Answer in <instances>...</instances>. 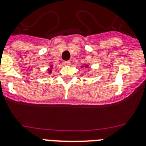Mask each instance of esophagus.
I'll list each match as a JSON object with an SVG mask.
<instances>
[{"label": "esophagus", "instance_id": "esophagus-1", "mask_svg": "<svg viewBox=\"0 0 146 146\" xmlns=\"http://www.w3.org/2000/svg\"><path fill=\"white\" fill-rule=\"evenodd\" d=\"M64 64L65 66H70V61H69V60H67V61H64Z\"/></svg>", "mask_w": 146, "mask_h": 146}]
</instances>
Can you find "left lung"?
Instances as JSON below:
<instances>
[{"label":"left lung","mask_w":146,"mask_h":146,"mask_svg":"<svg viewBox=\"0 0 146 146\" xmlns=\"http://www.w3.org/2000/svg\"><path fill=\"white\" fill-rule=\"evenodd\" d=\"M89 66V65H88V64H83V65L81 66V68H83V67H85V68H88Z\"/></svg>","instance_id":"obj_1"}]
</instances>
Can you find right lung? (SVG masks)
Returning a JSON list of instances; mask_svg holds the SVG:
<instances>
[{"label":"right lung","instance_id":"add662e5","mask_svg":"<svg viewBox=\"0 0 146 146\" xmlns=\"http://www.w3.org/2000/svg\"><path fill=\"white\" fill-rule=\"evenodd\" d=\"M52 70H53V65L52 64H50V65H49L48 69V73L49 74H50V73H52Z\"/></svg>","mask_w":146,"mask_h":146}]
</instances>
